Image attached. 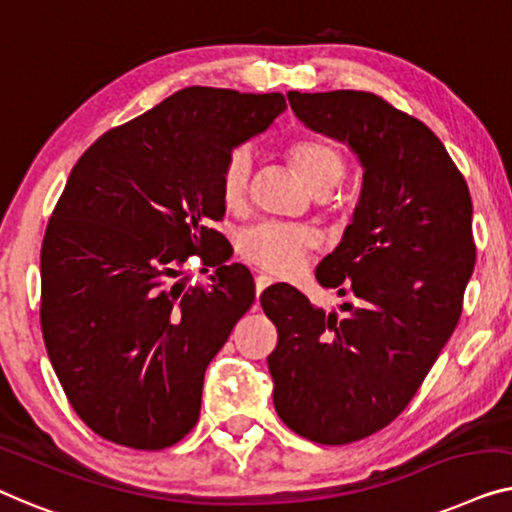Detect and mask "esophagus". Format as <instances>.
<instances>
[{
	"label": "esophagus",
	"mask_w": 512,
	"mask_h": 512,
	"mask_svg": "<svg viewBox=\"0 0 512 512\" xmlns=\"http://www.w3.org/2000/svg\"><path fill=\"white\" fill-rule=\"evenodd\" d=\"M271 283H273L271 276H266V273H257V278H255V292H257V297H259V294H262Z\"/></svg>",
	"instance_id": "1"
}]
</instances>
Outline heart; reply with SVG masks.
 I'll list each match as a JSON object with an SVG mask.
<instances>
[{
    "instance_id": "b5f03b06",
    "label": "heart",
    "mask_w": 512,
    "mask_h": 512,
    "mask_svg": "<svg viewBox=\"0 0 512 512\" xmlns=\"http://www.w3.org/2000/svg\"><path fill=\"white\" fill-rule=\"evenodd\" d=\"M287 157L297 167L306 185L315 194H329L348 174V157L336 141L327 136L308 134L287 146ZM253 183V155L246 146L229 148L218 169L220 199L229 211L246 204ZM318 243L315 229L306 225H283V222H259L243 232L239 253L271 273H290Z\"/></svg>"
}]
</instances>
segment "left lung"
I'll list each match as a JSON object with an SVG mask.
<instances>
[{
	"label": "left lung",
	"instance_id": "obj_1",
	"mask_svg": "<svg viewBox=\"0 0 512 512\" xmlns=\"http://www.w3.org/2000/svg\"><path fill=\"white\" fill-rule=\"evenodd\" d=\"M287 99L306 127L348 143L364 167L352 222L315 271L355 304L325 313L290 285L259 297L278 329L266 362L280 420L308 441L345 445L408 406L455 331L475 266L473 204L441 139L383 97Z\"/></svg>",
	"mask_w": 512,
	"mask_h": 512
}]
</instances>
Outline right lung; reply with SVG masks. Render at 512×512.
<instances>
[{
    "mask_svg": "<svg viewBox=\"0 0 512 512\" xmlns=\"http://www.w3.org/2000/svg\"><path fill=\"white\" fill-rule=\"evenodd\" d=\"M285 109L280 92L192 85L71 169L41 246V331L71 408L106 441L164 450L197 424L206 366L255 301L211 227L218 169ZM192 254L219 266L208 286L177 278Z\"/></svg>",
    "mask_w": 512,
    "mask_h": 512,
    "instance_id": "1",
    "label": "right lung"
}]
</instances>
